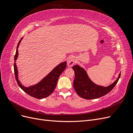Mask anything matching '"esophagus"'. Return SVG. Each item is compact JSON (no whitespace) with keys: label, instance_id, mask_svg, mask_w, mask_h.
<instances>
[{"label":"esophagus","instance_id":"esophagus-1","mask_svg":"<svg viewBox=\"0 0 133 133\" xmlns=\"http://www.w3.org/2000/svg\"><path fill=\"white\" fill-rule=\"evenodd\" d=\"M75 62V58L73 55H71L68 58L67 60V64L69 66H72Z\"/></svg>","mask_w":133,"mask_h":133}]
</instances>
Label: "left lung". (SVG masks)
I'll use <instances>...</instances> for the list:
<instances>
[{"label":"left lung","instance_id":"1","mask_svg":"<svg viewBox=\"0 0 133 133\" xmlns=\"http://www.w3.org/2000/svg\"><path fill=\"white\" fill-rule=\"evenodd\" d=\"M75 72L73 87L77 94L85 99H93L107 94L117 84L120 78V73L118 79L108 87H104L94 84L89 79L86 71L78 65L73 66Z\"/></svg>","mask_w":133,"mask_h":133}]
</instances>
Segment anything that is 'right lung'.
I'll return each instance as SVG.
<instances>
[{"mask_svg":"<svg viewBox=\"0 0 133 133\" xmlns=\"http://www.w3.org/2000/svg\"><path fill=\"white\" fill-rule=\"evenodd\" d=\"M22 39L18 43L17 50H16V53L14 57V70L15 79L17 80L19 87L28 95L39 99L46 98L47 96H49L54 90L56 86H57V82L59 76L63 73V71L65 69L66 67V62L60 63L59 65L54 68V69L49 74H48L45 78H43L38 84L29 87H24L22 85V84L19 82L18 79V69L15 63V61L17 59L18 56V49Z\"/></svg>","mask_w":133,"mask_h":133,"instance_id":"right-lung-1","label":"right lung"}]
</instances>
